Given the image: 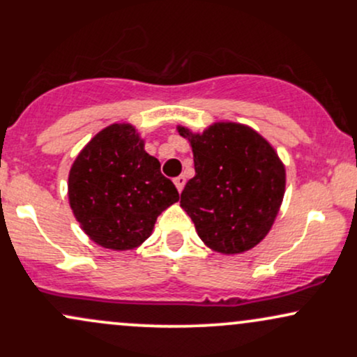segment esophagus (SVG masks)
<instances>
[{
    "label": "esophagus",
    "mask_w": 357,
    "mask_h": 357,
    "mask_svg": "<svg viewBox=\"0 0 357 357\" xmlns=\"http://www.w3.org/2000/svg\"><path fill=\"white\" fill-rule=\"evenodd\" d=\"M174 184H176V188H178V191L181 192L183 188H184V184H186V178H184L183 174H179L178 178H174Z\"/></svg>",
    "instance_id": "1"
}]
</instances>
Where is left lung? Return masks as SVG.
I'll return each instance as SVG.
<instances>
[{
	"label": "left lung",
	"instance_id": "1",
	"mask_svg": "<svg viewBox=\"0 0 357 357\" xmlns=\"http://www.w3.org/2000/svg\"><path fill=\"white\" fill-rule=\"evenodd\" d=\"M178 132L191 142L195 178L181 192L199 238L220 253L247 252L272 228L285 192V167L252 127L216 122L203 134Z\"/></svg>",
	"mask_w": 357,
	"mask_h": 357
}]
</instances>
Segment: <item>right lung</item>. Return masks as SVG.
Here are the masks:
<instances>
[{"mask_svg": "<svg viewBox=\"0 0 357 357\" xmlns=\"http://www.w3.org/2000/svg\"><path fill=\"white\" fill-rule=\"evenodd\" d=\"M68 199L82 230L97 245L132 250L153 233L158 216L179 199L161 165L130 124L102 129L73 161Z\"/></svg>", "mask_w": 357, "mask_h": 357, "instance_id": "1", "label": "right lung"}]
</instances>
